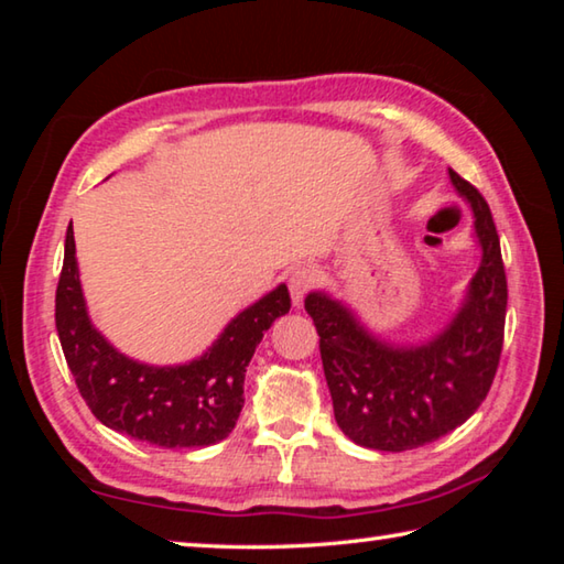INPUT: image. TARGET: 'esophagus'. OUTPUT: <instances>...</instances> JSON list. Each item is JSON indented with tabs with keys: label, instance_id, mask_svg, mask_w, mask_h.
Segmentation results:
<instances>
[{
	"label": "esophagus",
	"instance_id": "1",
	"mask_svg": "<svg viewBox=\"0 0 564 564\" xmlns=\"http://www.w3.org/2000/svg\"><path fill=\"white\" fill-rule=\"evenodd\" d=\"M316 283H318V271L313 269V265H299V269H295L289 279L293 305H301L305 293H308Z\"/></svg>",
	"mask_w": 564,
	"mask_h": 564
}]
</instances>
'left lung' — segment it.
<instances>
[{
    "mask_svg": "<svg viewBox=\"0 0 564 564\" xmlns=\"http://www.w3.org/2000/svg\"><path fill=\"white\" fill-rule=\"evenodd\" d=\"M451 181L473 208L482 259L460 311L435 338L393 346L328 293L305 295V311L321 336L336 423L370 451H413L455 431L480 408L498 373L508 311L498 228L480 191L453 169Z\"/></svg>",
    "mask_w": 564,
    "mask_h": 564,
    "instance_id": "8db88e82",
    "label": "left lung"
}]
</instances>
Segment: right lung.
Returning <instances> with one entry per match:
<instances>
[{
    "label": "right lung",
    "instance_id": "obj_1",
    "mask_svg": "<svg viewBox=\"0 0 564 564\" xmlns=\"http://www.w3.org/2000/svg\"><path fill=\"white\" fill-rule=\"evenodd\" d=\"M291 311L285 283L228 323L202 358L147 366L123 356L94 328L76 265L74 228L64 243L56 285V333L82 398L97 420L159 447H206L228 437L243 408V378L256 346Z\"/></svg>",
    "mask_w": 564,
    "mask_h": 564
}]
</instances>
